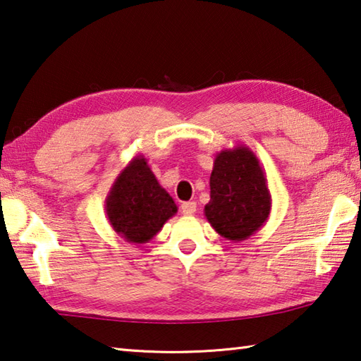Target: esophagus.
<instances>
[{"label": "esophagus", "instance_id": "34e87169", "mask_svg": "<svg viewBox=\"0 0 361 361\" xmlns=\"http://www.w3.org/2000/svg\"><path fill=\"white\" fill-rule=\"evenodd\" d=\"M197 211V203L195 202H185L181 204V213L185 216H192Z\"/></svg>", "mask_w": 361, "mask_h": 361}]
</instances>
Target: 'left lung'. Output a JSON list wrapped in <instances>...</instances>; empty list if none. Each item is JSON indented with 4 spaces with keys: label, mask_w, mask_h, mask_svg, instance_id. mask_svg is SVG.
Returning a JSON list of instances; mask_svg holds the SVG:
<instances>
[{
    "label": "left lung",
    "mask_w": 361,
    "mask_h": 361,
    "mask_svg": "<svg viewBox=\"0 0 361 361\" xmlns=\"http://www.w3.org/2000/svg\"><path fill=\"white\" fill-rule=\"evenodd\" d=\"M209 189L204 217L231 243L255 235L269 217L272 197L266 172L257 154L244 144L224 148L216 154Z\"/></svg>",
    "instance_id": "left-lung-1"
}]
</instances>
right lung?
Instances as JSON below:
<instances>
[{"instance_id":"add662e5","label":"right lung","mask_w":361,"mask_h":361,"mask_svg":"<svg viewBox=\"0 0 361 361\" xmlns=\"http://www.w3.org/2000/svg\"><path fill=\"white\" fill-rule=\"evenodd\" d=\"M106 217L120 238L145 244L176 214L171 194L159 185L144 154L134 157L112 183L104 200Z\"/></svg>"}]
</instances>
